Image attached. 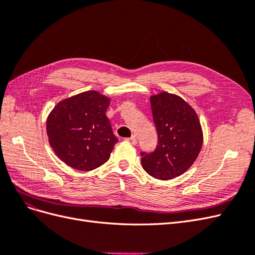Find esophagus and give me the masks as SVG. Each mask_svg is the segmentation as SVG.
I'll list each match as a JSON object with an SVG mask.
<instances>
[{
  "label": "esophagus",
  "mask_w": 255,
  "mask_h": 255,
  "mask_svg": "<svg viewBox=\"0 0 255 255\" xmlns=\"http://www.w3.org/2000/svg\"><path fill=\"white\" fill-rule=\"evenodd\" d=\"M126 140H127V141H128V142H130L132 144H136V143H137V139H136V137H135V136H132V137H129V138H127Z\"/></svg>",
  "instance_id": "1"
}]
</instances>
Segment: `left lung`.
<instances>
[{
    "label": "left lung",
    "mask_w": 255,
    "mask_h": 255,
    "mask_svg": "<svg viewBox=\"0 0 255 255\" xmlns=\"http://www.w3.org/2000/svg\"><path fill=\"white\" fill-rule=\"evenodd\" d=\"M158 142L154 152H141L142 168L158 180H171L195 163L203 144V132L195 110L166 91L150 98Z\"/></svg>",
    "instance_id": "1"
}]
</instances>
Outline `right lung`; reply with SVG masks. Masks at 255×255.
Wrapping results in <instances>:
<instances>
[{
    "mask_svg": "<svg viewBox=\"0 0 255 255\" xmlns=\"http://www.w3.org/2000/svg\"><path fill=\"white\" fill-rule=\"evenodd\" d=\"M111 99L96 90L60 101L47 119V134L56 155L76 170L90 171L110 159L118 138L106 110Z\"/></svg>",
    "mask_w": 255,
    "mask_h": 255,
    "instance_id": "right-lung-1",
    "label": "right lung"
}]
</instances>
